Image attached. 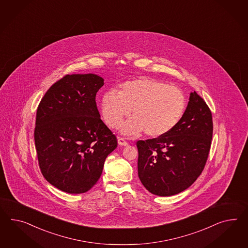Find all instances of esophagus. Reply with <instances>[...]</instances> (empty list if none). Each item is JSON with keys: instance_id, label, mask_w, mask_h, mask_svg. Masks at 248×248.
Listing matches in <instances>:
<instances>
[{"instance_id": "34e87169", "label": "esophagus", "mask_w": 248, "mask_h": 248, "mask_svg": "<svg viewBox=\"0 0 248 248\" xmlns=\"http://www.w3.org/2000/svg\"><path fill=\"white\" fill-rule=\"evenodd\" d=\"M118 144L122 145V146H126L128 145L127 141H125L124 138L123 137H118Z\"/></svg>"}]
</instances>
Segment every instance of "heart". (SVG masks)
<instances>
[{
  "mask_svg": "<svg viewBox=\"0 0 248 248\" xmlns=\"http://www.w3.org/2000/svg\"><path fill=\"white\" fill-rule=\"evenodd\" d=\"M186 109L185 94L178 87L154 78L127 81L120 91L110 89L101 98V112L108 126L117 127L131 114L123 132L138 135L144 132L150 138L167 134L179 124Z\"/></svg>",
  "mask_w": 248,
  "mask_h": 248,
  "instance_id": "obj_1",
  "label": "heart"
}]
</instances>
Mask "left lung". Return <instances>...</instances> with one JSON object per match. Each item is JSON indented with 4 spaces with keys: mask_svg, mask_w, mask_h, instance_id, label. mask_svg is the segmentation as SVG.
<instances>
[{
    "mask_svg": "<svg viewBox=\"0 0 248 248\" xmlns=\"http://www.w3.org/2000/svg\"><path fill=\"white\" fill-rule=\"evenodd\" d=\"M212 134L211 111L194 91L182 118L170 132L136 142L142 185L162 197L178 194L191 186L206 165Z\"/></svg>",
    "mask_w": 248,
    "mask_h": 248,
    "instance_id": "left-lung-1",
    "label": "left lung"
}]
</instances>
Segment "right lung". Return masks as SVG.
Returning <instances> with one entry per match:
<instances>
[{
  "label": "right lung",
  "mask_w": 248,
  "mask_h": 248,
  "mask_svg": "<svg viewBox=\"0 0 248 248\" xmlns=\"http://www.w3.org/2000/svg\"><path fill=\"white\" fill-rule=\"evenodd\" d=\"M104 79L66 75L48 88L36 114L34 141L40 171L70 194L88 191L99 180L117 139L101 120L95 95Z\"/></svg>",
  "instance_id": "1"
}]
</instances>
